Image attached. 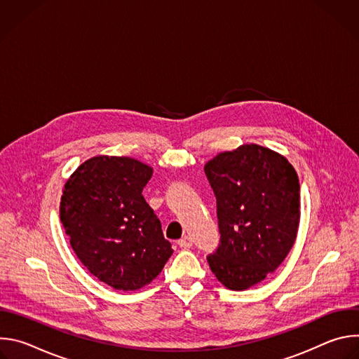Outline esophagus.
<instances>
[{"label": "esophagus", "instance_id": "1", "mask_svg": "<svg viewBox=\"0 0 359 359\" xmlns=\"http://www.w3.org/2000/svg\"><path fill=\"white\" fill-rule=\"evenodd\" d=\"M177 244H179V247H182V248H190V247L193 245V240H191L189 236H184V237H182V238L177 241Z\"/></svg>", "mask_w": 359, "mask_h": 359}]
</instances>
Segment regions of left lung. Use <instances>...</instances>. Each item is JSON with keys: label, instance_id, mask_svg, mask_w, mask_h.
<instances>
[{"label": "left lung", "instance_id": "1", "mask_svg": "<svg viewBox=\"0 0 359 359\" xmlns=\"http://www.w3.org/2000/svg\"><path fill=\"white\" fill-rule=\"evenodd\" d=\"M217 200L220 244L208 255L216 278L243 291L263 281L287 257L299 226V183L280 153L241 144L204 166Z\"/></svg>", "mask_w": 359, "mask_h": 359}]
</instances>
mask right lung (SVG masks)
<instances>
[{"instance_id": "add662e5", "label": "right lung", "mask_w": 359, "mask_h": 359, "mask_svg": "<svg viewBox=\"0 0 359 359\" xmlns=\"http://www.w3.org/2000/svg\"><path fill=\"white\" fill-rule=\"evenodd\" d=\"M153 169L126 156H95L67 180L60 217L88 271L115 290L155 280L173 254L142 190Z\"/></svg>"}]
</instances>
